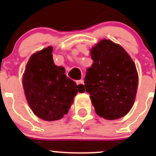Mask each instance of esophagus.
<instances>
[{"instance_id":"esophagus-1","label":"esophagus","mask_w":156,"mask_h":156,"mask_svg":"<svg viewBox=\"0 0 156 156\" xmlns=\"http://www.w3.org/2000/svg\"><path fill=\"white\" fill-rule=\"evenodd\" d=\"M76 83H77V85H80V86L83 87V84H84V80H83V79H81V80H77Z\"/></svg>"}]
</instances>
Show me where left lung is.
<instances>
[{"instance_id": "1", "label": "left lung", "mask_w": 156, "mask_h": 156, "mask_svg": "<svg viewBox=\"0 0 156 156\" xmlns=\"http://www.w3.org/2000/svg\"><path fill=\"white\" fill-rule=\"evenodd\" d=\"M94 61L84 83L95 112L105 119H119L133 105L138 75L130 56L120 46L104 39L90 50Z\"/></svg>"}]
</instances>
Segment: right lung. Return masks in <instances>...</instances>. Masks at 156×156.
Here are the masks:
<instances>
[{
  "mask_svg": "<svg viewBox=\"0 0 156 156\" xmlns=\"http://www.w3.org/2000/svg\"><path fill=\"white\" fill-rule=\"evenodd\" d=\"M51 46L34 54L23 75L25 95L32 111L46 121L62 119L68 113L80 85L65 74L62 66H56Z\"/></svg>",
  "mask_w": 156,
  "mask_h": 156,
  "instance_id": "add662e5",
  "label": "right lung"
}]
</instances>
